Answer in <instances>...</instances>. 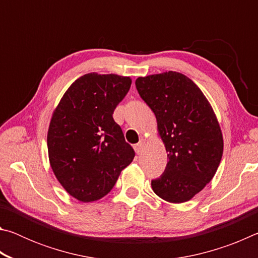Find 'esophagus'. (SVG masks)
Returning a JSON list of instances; mask_svg holds the SVG:
<instances>
[{"mask_svg":"<svg viewBox=\"0 0 258 258\" xmlns=\"http://www.w3.org/2000/svg\"><path fill=\"white\" fill-rule=\"evenodd\" d=\"M145 143H146V140L145 139H141V140H140V142L137 143V145L134 146V150H135V152H137V154H140V152L142 151Z\"/></svg>","mask_w":258,"mask_h":258,"instance_id":"34e87169","label":"esophagus"}]
</instances>
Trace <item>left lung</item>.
<instances>
[{"mask_svg": "<svg viewBox=\"0 0 258 258\" xmlns=\"http://www.w3.org/2000/svg\"><path fill=\"white\" fill-rule=\"evenodd\" d=\"M135 85L155 113L167 151V165L151 181L152 190L168 203H185L212 181L221 163L223 137L215 113L202 90L181 73L139 77Z\"/></svg>", "mask_w": 258, "mask_h": 258, "instance_id": "8db88e82", "label": "left lung"}]
</instances>
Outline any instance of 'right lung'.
Instances as JSON below:
<instances>
[{"label":"right lung","instance_id":"add662e5","mask_svg":"<svg viewBox=\"0 0 258 258\" xmlns=\"http://www.w3.org/2000/svg\"><path fill=\"white\" fill-rule=\"evenodd\" d=\"M130 77L90 73L76 80L54 109L47 132L52 171L72 197L101 199L132 163L133 148L112 118L127 94Z\"/></svg>","mask_w":258,"mask_h":258}]
</instances>
